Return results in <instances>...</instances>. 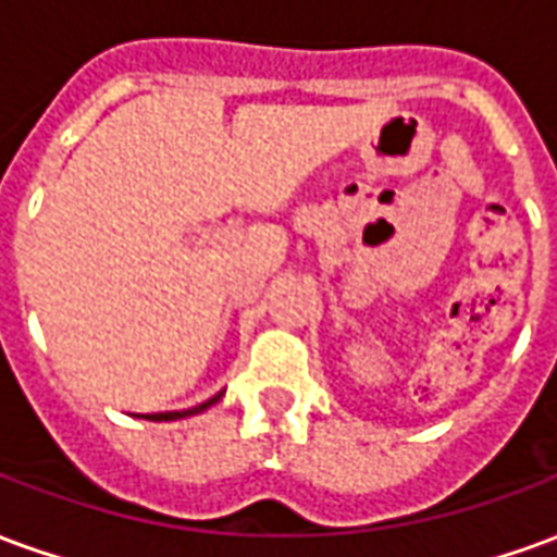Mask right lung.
Wrapping results in <instances>:
<instances>
[{
    "label": "right lung",
    "instance_id": "obj_1",
    "mask_svg": "<svg viewBox=\"0 0 557 557\" xmlns=\"http://www.w3.org/2000/svg\"><path fill=\"white\" fill-rule=\"evenodd\" d=\"M223 397V391L220 394H214L211 399H206V403H199V406H194V409H184V411H160V414H146V420H178V418H190V414H199V411H206L208 406H214L218 399Z\"/></svg>",
    "mask_w": 557,
    "mask_h": 557
}]
</instances>
